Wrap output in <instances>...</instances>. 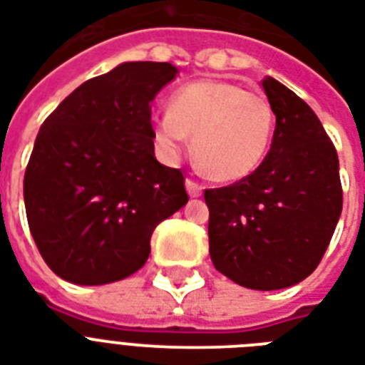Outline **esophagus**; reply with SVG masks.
Segmentation results:
<instances>
[{"label": "esophagus", "mask_w": 365, "mask_h": 365, "mask_svg": "<svg viewBox=\"0 0 365 365\" xmlns=\"http://www.w3.org/2000/svg\"><path fill=\"white\" fill-rule=\"evenodd\" d=\"M185 189H187L189 197H200L202 195V185H200L199 182H195V180H191V178H187L185 180Z\"/></svg>", "instance_id": "1"}]
</instances>
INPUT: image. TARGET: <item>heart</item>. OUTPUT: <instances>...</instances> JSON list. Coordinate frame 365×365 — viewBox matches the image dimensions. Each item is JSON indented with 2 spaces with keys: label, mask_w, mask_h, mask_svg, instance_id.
I'll return each mask as SVG.
<instances>
[{
  "label": "heart",
  "mask_w": 365,
  "mask_h": 365,
  "mask_svg": "<svg viewBox=\"0 0 365 365\" xmlns=\"http://www.w3.org/2000/svg\"><path fill=\"white\" fill-rule=\"evenodd\" d=\"M274 115L261 93L239 83L200 79L172 94L170 108L153 119V138L168 157L193 136V153L217 182H237L263 163Z\"/></svg>",
  "instance_id": "heart-1"
}]
</instances>
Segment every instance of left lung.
Returning <instances> with one entry per match:
<instances>
[{"mask_svg":"<svg viewBox=\"0 0 365 365\" xmlns=\"http://www.w3.org/2000/svg\"><path fill=\"white\" fill-rule=\"evenodd\" d=\"M277 126L250 176L206 189L210 257L250 289L305 280L322 259L343 208L339 159L317 113L272 77L261 81Z\"/></svg>","mask_w":365,"mask_h":365,"instance_id":"1","label":"left lung"}]
</instances>
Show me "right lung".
Masks as SVG:
<instances>
[{
  "label": "right lung",
  "mask_w": 365,
  "mask_h": 365,
  "mask_svg": "<svg viewBox=\"0 0 365 365\" xmlns=\"http://www.w3.org/2000/svg\"><path fill=\"white\" fill-rule=\"evenodd\" d=\"M168 62H125L77 87L45 119L24 174L30 233L51 271L100 286L148 261L151 235L189 200L183 174L155 159L151 102Z\"/></svg>",
  "instance_id": "right-lung-1"
}]
</instances>
